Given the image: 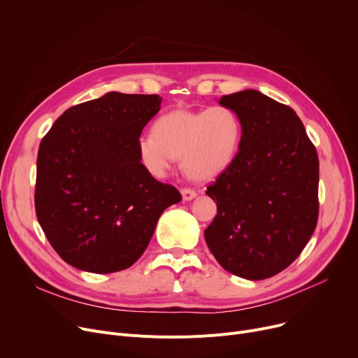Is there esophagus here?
<instances>
[{"label": "esophagus", "instance_id": "34e87169", "mask_svg": "<svg viewBox=\"0 0 358 358\" xmlns=\"http://www.w3.org/2000/svg\"><path fill=\"white\" fill-rule=\"evenodd\" d=\"M181 194H182L184 200H192L197 196V193L193 189H189V187H184V189H181Z\"/></svg>", "mask_w": 358, "mask_h": 358}]
</instances>
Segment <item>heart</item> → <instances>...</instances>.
I'll return each mask as SVG.
<instances>
[{"instance_id": "heart-1", "label": "heart", "mask_w": 358, "mask_h": 358, "mask_svg": "<svg viewBox=\"0 0 358 358\" xmlns=\"http://www.w3.org/2000/svg\"><path fill=\"white\" fill-rule=\"evenodd\" d=\"M243 135L238 113L224 104L176 108L154 123V134L138 138L141 162L154 177H164L176 158L193 180H212L236 158Z\"/></svg>"}]
</instances>
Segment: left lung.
Returning <instances> with one entry per match:
<instances>
[{
	"instance_id": "left-lung-1",
	"label": "left lung",
	"mask_w": 358,
	"mask_h": 358,
	"mask_svg": "<svg viewBox=\"0 0 358 358\" xmlns=\"http://www.w3.org/2000/svg\"><path fill=\"white\" fill-rule=\"evenodd\" d=\"M243 135L234 162L208 187L217 215L204 231L219 264L232 274L268 278L309 242L319 215V159L294 110L259 91L223 96Z\"/></svg>"
}]
</instances>
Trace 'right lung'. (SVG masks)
Listing matches in <instances>:
<instances>
[{
  "label": "right lung",
  "instance_id": "right-lung-1",
  "mask_svg": "<svg viewBox=\"0 0 358 358\" xmlns=\"http://www.w3.org/2000/svg\"><path fill=\"white\" fill-rule=\"evenodd\" d=\"M157 94L107 92L69 107L37 154L36 216L69 266L116 273L134 266L161 213L181 200L141 162L136 142L161 108Z\"/></svg>",
  "mask_w": 358,
  "mask_h": 358
}]
</instances>
